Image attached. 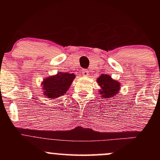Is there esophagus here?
Wrapping results in <instances>:
<instances>
[{"mask_svg":"<svg viewBox=\"0 0 160 160\" xmlns=\"http://www.w3.org/2000/svg\"><path fill=\"white\" fill-rule=\"evenodd\" d=\"M89 71H88V70H86V69H83L82 70V74L83 75V76H89Z\"/></svg>","mask_w":160,"mask_h":160,"instance_id":"34e87169","label":"esophagus"}]
</instances>
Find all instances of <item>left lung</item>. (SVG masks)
Returning <instances> with one entry per match:
<instances>
[{"label":"left lung","mask_w":160,"mask_h":160,"mask_svg":"<svg viewBox=\"0 0 160 160\" xmlns=\"http://www.w3.org/2000/svg\"><path fill=\"white\" fill-rule=\"evenodd\" d=\"M97 80L98 85L102 87L100 94L102 95L103 98H111L119 92L120 89V82L113 80L109 75L102 74Z\"/></svg>","instance_id":"1"}]
</instances>
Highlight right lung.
<instances>
[{
    "mask_svg": "<svg viewBox=\"0 0 160 160\" xmlns=\"http://www.w3.org/2000/svg\"><path fill=\"white\" fill-rule=\"evenodd\" d=\"M74 78V74L59 72L55 76L45 79L43 82V94L51 99L63 95L68 91Z\"/></svg>",
    "mask_w": 160,
    "mask_h": 160,
    "instance_id": "1",
    "label": "right lung"
}]
</instances>
